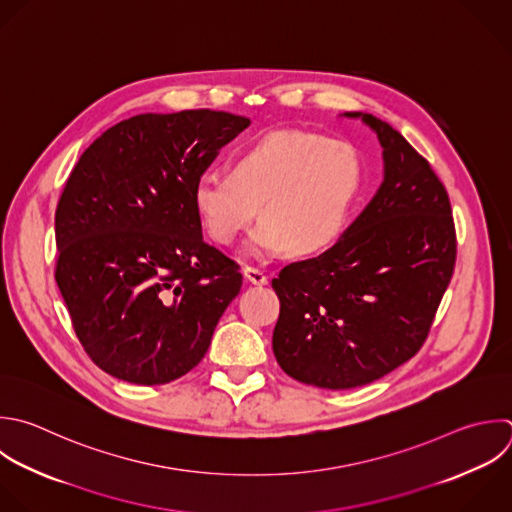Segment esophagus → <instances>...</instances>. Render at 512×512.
<instances>
[{"label":"esophagus","instance_id":"1","mask_svg":"<svg viewBox=\"0 0 512 512\" xmlns=\"http://www.w3.org/2000/svg\"><path fill=\"white\" fill-rule=\"evenodd\" d=\"M242 274H244V278H246L248 282H252V284H256V286H264V284H268V276H266L260 268L244 266V268H242Z\"/></svg>","mask_w":512,"mask_h":512}]
</instances>
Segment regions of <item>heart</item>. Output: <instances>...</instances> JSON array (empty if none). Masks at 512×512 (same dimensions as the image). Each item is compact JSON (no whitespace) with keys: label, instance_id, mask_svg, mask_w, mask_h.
I'll use <instances>...</instances> for the list:
<instances>
[{"label":"heart","instance_id":"b5f03b06","mask_svg":"<svg viewBox=\"0 0 512 512\" xmlns=\"http://www.w3.org/2000/svg\"><path fill=\"white\" fill-rule=\"evenodd\" d=\"M362 180L364 162L352 144L276 132L240 154L232 170H204L194 206L218 244H232L258 214L246 248L252 256H314L346 230Z\"/></svg>","mask_w":512,"mask_h":512}]
</instances>
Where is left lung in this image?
Instances as JSON below:
<instances>
[{
  "mask_svg": "<svg viewBox=\"0 0 512 512\" xmlns=\"http://www.w3.org/2000/svg\"><path fill=\"white\" fill-rule=\"evenodd\" d=\"M344 116L376 132L384 182L330 250L272 280L280 368L330 390L370 384L420 350L456 262L450 200L430 164L372 114Z\"/></svg>",
  "mask_w": 512,
  "mask_h": 512,
  "instance_id": "1",
  "label": "left lung"
}]
</instances>
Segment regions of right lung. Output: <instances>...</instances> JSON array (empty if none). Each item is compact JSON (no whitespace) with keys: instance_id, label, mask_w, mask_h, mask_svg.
<instances>
[{"instance_id":"add662e5","label":"right lung","mask_w":512,"mask_h":512,"mask_svg":"<svg viewBox=\"0 0 512 512\" xmlns=\"http://www.w3.org/2000/svg\"><path fill=\"white\" fill-rule=\"evenodd\" d=\"M250 126L214 110L140 114L80 156L56 210V282L88 356L142 386L190 372L242 288L202 238L196 178Z\"/></svg>"}]
</instances>
